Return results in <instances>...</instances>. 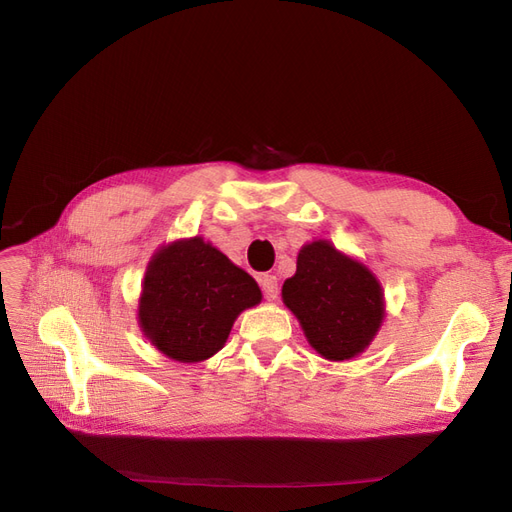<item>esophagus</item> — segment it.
Instances as JSON below:
<instances>
[{"mask_svg": "<svg viewBox=\"0 0 512 512\" xmlns=\"http://www.w3.org/2000/svg\"><path fill=\"white\" fill-rule=\"evenodd\" d=\"M260 288H262V292H265L267 301H275L277 294H280V286H277L275 275H262L260 277Z\"/></svg>", "mask_w": 512, "mask_h": 512, "instance_id": "34e87169", "label": "esophagus"}]
</instances>
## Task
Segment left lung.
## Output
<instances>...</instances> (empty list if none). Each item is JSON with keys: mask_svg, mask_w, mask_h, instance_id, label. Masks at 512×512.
I'll return each mask as SVG.
<instances>
[{"mask_svg": "<svg viewBox=\"0 0 512 512\" xmlns=\"http://www.w3.org/2000/svg\"><path fill=\"white\" fill-rule=\"evenodd\" d=\"M282 301L327 361H350L374 342L384 322V290L367 265L327 239L305 243Z\"/></svg>", "mask_w": 512, "mask_h": 512, "instance_id": "8db88e82", "label": "left lung"}]
</instances>
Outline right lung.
I'll list each match as a JSON object with an SVG mask.
<instances>
[{
    "mask_svg": "<svg viewBox=\"0 0 512 512\" xmlns=\"http://www.w3.org/2000/svg\"><path fill=\"white\" fill-rule=\"evenodd\" d=\"M260 301L254 277L218 247L203 237L177 239L149 260L138 327L168 359L200 363L224 348L239 314Z\"/></svg>",
    "mask_w": 512,
    "mask_h": 512,
    "instance_id": "obj_1",
    "label": "right lung"
}]
</instances>
